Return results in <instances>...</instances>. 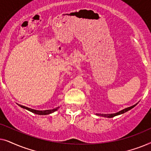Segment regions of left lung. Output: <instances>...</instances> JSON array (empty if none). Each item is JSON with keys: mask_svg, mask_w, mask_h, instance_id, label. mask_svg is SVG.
I'll return each mask as SVG.
<instances>
[{"mask_svg": "<svg viewBox=\"0 0 151 151\" xmlns=\"http://www.w3.org/2000/svg\"><path fill=\"white\" fill-rule=\"evenodd\" d=\"M137 104H135V105H133V106H132L128 107V108L123 109V110H122V111H119V112H117V113H113V114H102V115H101V114H100V113H98V114H97V115H102V116L107 117H113L116 116V115H118L122 114V113H126V112H127L128 111L131 110V109H133V107H135Z\"/></svg>", "mask_w": 151, "mask_h": 151, "instance_id": "8db88e82", "label": "left lung"}]
</instances>
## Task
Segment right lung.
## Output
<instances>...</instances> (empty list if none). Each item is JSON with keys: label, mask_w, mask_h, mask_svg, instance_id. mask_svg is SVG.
Instances as JSON below:
<instances>
[{"label": "right lung", "mask_w": 151, "mask_h": 151, "mask_svg": "<svg viewBox=\"0 0 151 151\" xmlns=\"http://www.w3.org/2000/svg\"><path fill=\"white\" fill-rule=\"evenodd\" d=\"M20 107H22V108L23 109H25L27 110L31 111V112L34 113H36V114H38V115H48V114H50V113L54 112V111H57L58 109H59V107H58V108H55V109H51V110H46V111H37V110H34V109H29L28 108V107H26L24 106H22V105H20V104H18Z\"/></svg>", "instance_id": "obj_1"}]
</instances>
